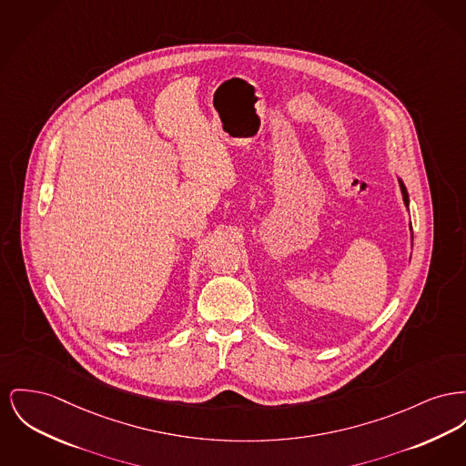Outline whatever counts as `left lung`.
Returning a JSON list of instances; mask_svg holds the SVG:
<instances>
[{"instance_id":"left-lung-1","label":"left lung","mask_w":466,"mask_h":466,"mask_svg":"<svg viewBox=\"0 0 466 466\" xmlns=\"http://www.w3.org/2000/svg\"><path fill=\"white\" fill-rule=\"evenodd\" d=\"M400 181V188H401V195H403V202H405V206L409 208V204H410V198H409V192H407V187L403 185V181L401 179H398Z\"/></svg>"}]
</instances>
